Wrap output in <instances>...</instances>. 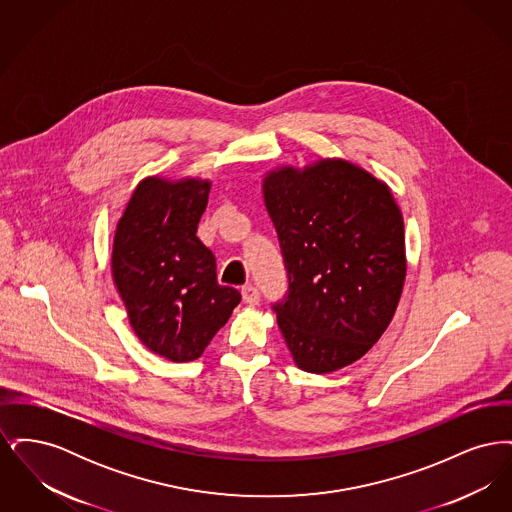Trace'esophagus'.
I'll return each mask as SVG.
<instances>
[{
  "mask_svg": "<svg viewBox=\"0 0 512 512\" xmlns=\"http://www.w3.org/2000/svg\"><path fill=\"white\" fill-rule=\"evenodd\" d=\"M242 297H244V303H247V305H257L259 299H261V293L253 284H245L242 288Z\"/></svg>",
  "mask_w": 512,
  "mask_h": 512,
  "instance_id": "obj_1",
  "label": "esophagus"
}]
</instances>
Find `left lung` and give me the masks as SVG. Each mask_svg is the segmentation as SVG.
Masks as SVG:
<instances>
[{
	"mask_svg": "<svg viewBox=\"0 0 512 512\" xmlns=\"http://www.w3.org/2000/svg\"><path fill=\"white\" fill-rule=\"evenodd\" d=\"M288 292L272 303L299 368L334 372L388 328L405 280V230L388 186L343 161L265 178Z\"/></svg>",
	"mask_w": 512,
	"mask_h": 512,
	"instance_id": "left-lung-1",
	"label": "left lung"
}]
</instances>
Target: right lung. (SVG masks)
<instances>
[{
	"label": "right lung",
	"mask_w": 512,
	"mask_h": 512,
	"mask_svg": "<svg viewBox=\"0 0 512 512\" xmlns=\"http://www.w3.org/2000/svg\"><path fill=\"white\" fill-rule=\"evenodd\" d=\"M209 182L138 184L113 242V278L136 336L149 351L197 359L242 301L217 282V261L195 236Z\"/></svg>",
	"instance_id": "right-lung-1"
}]
</instances>
